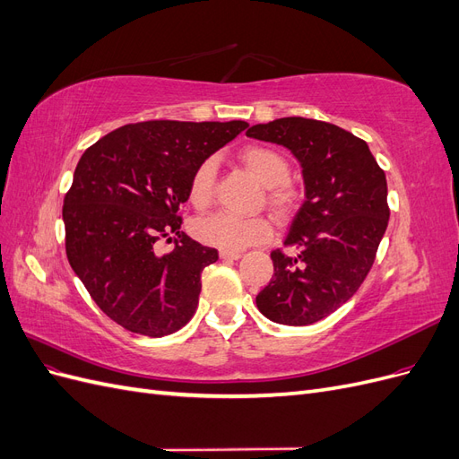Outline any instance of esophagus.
Masks as SVG:
<instances>
[{"instance_id": "1", "label": "esophagus", "mask_w": 459, "mask_h": 459, "mask_svg": "<svg viewBox=\"0 0 459 459\" xmlns=\"http://www.w3.org/2000/svg\"><path fill=\"white\" fill-rule=\"evenodd\" d=\"M220 258L221 260H238L241 258L239 251H226V248H220Z\"/></svg>"}]
</instances>
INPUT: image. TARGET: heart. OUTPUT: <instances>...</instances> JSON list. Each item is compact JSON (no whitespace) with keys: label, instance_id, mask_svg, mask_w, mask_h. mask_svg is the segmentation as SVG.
<instances>
[{"label":"heart","instance_id":"obj_1","mask_svg":"<svg viewBox=\"0 0 459 459\" xmlns=\"http://www.w3.org/2000/svg\"><path fill=\"white\" fill-rule=\"evenodd\" d=\"M239 160L245 169L255 174L262 186L268 187V203L277 212H290L300 201L299 189L289 182L290 166L285 155L266 145H248L241 149ZM218 186L216 160L204 159L197 164L189 179V201L197 208L212 203ZM197 239L226 251H241L272 238V224L264 216L241 218L230 212L204 216L193 226Z\"/></svg>","mask_w":459,"mask_h":459}]
</instances>
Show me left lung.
I'll use <instances>...</instances> for the list:
<instances>
[{
	"mask_svg": "<svg viewBox=\"0 0 459 459\" xmlns=\"http://www.w3.org/2000/svg\"><path fill=\"white\" fill-rule=\"evenodd\" d=\"M248 137L287 147L302 166L307 201L273 275L256 295L272 322L310 325L349 300L368 277L388 226L386 178L364 140L335 124L287 117L248 128Z\"/></svg>",
	"mask_w": 459,
	"mask_h": 459,
	"instance_id": "left-lung-1",
	"label": "left lung"
}]
</instances>
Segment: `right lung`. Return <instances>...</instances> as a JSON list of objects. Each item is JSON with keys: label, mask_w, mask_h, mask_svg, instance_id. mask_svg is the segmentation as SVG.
Instances as JSON below:
<instances>
[{"label": "right lung", "mask_w": 459, "mask_h": 459, "mask_svg": "<svg viewBox=\"0 0 459 459\" xmlns=\"http://www.w3.org/2000/svg\"><path fill=\"white\" fill-rule=\"evenodd\" d=\"M248 126L231 122L126 124L84 151L63 204L74 273L113 322L145 337L182 329L199 304L201 273L218 251L182 231L197 164ZM172 240L170 254L156 243Z\"/></svg>", "instance_id": "right-lung-1"}]
</instances>
